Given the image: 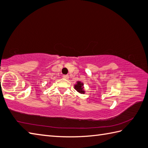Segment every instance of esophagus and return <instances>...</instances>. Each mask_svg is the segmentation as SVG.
Returning <instances> with one entry per match:
<instances>
[{
  "label": "esophagus",
  "mask_w": 148,
  "mask_h": 148,
  "mask_svg": "<svg viewBox=\"0 0 148 148\" xmlns=\"http://www.w3.org/2000/svg\"><path fill=\"white\" fill-rule=\"evenodd\" d=\"M63 77L64 79H67L69 78V75H63Z\"/></svg>",
  "instance_id": "34e87169"
}]
</instances>
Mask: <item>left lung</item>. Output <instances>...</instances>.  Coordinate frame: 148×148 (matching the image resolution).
<instances>
[{
  "mask_svg": "<svg viewBox=\"0 0 148 148\" xmlns=\"http://www.w3.org/2000/svg\"><path fill=\"white\" fill-rule=\"evenodd\" d=\"M83 85H83V82L78 81L74 85V88L76 90L77 92L80 94H85V90H84V86Z\"/></svg>",
  "mask_w": 148,
  "mask_h": 148,
  "instance_id": "left-lung-1",
  "label": "left lung"
}]
</instances>
